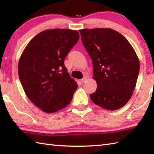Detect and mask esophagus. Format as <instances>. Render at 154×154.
<instances>
[{
  "label": "esophagus",
  "instance_id": "obj_1",
  "mask_svg": "<svg viewBox=\"0 0 154 154\" xmlns=\"http://www.w3.org/2000/svg\"><path fill=\"white\" fill-rule=\"evenodd\" d=\"M87 78L86 77H84L83 78V79L81 80V81L83 83H85V82H86V81H87Z\"/></svg>",
  "mask_w": 154,
  "mask_h": 154
}]
</instances>
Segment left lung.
I'll list each match as a JSON object with an SVG mask.
<instances>
[{"label":"left lung","instance_id":"left-lung-1","mask_svg":"<svg viewBox=\"0 0 154 154\" xmlns=\"http://www.w3.org/2000/svg\"><path fill=\"white\" fill-rule=\"evenodd\" d=\"M81 40L93 64L97 88L90 98L109 110L124 106L131 98L140 71L138 57L125 37L110 28L82 29Z\"/></svg>","mask_w":154,"mask_h":154}]
</instances>
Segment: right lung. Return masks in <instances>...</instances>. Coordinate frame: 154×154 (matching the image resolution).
I'll use <instances>...</instances> for the list:
<instances>
[{
    "mask_svg": "<svg viewBox=\"0 0 154 154\" xmlns=\"http://www.w3.org/2000/svg\"><path fill=\"white\" fill-rule=\"evenodd\" d=\"M79 39L77 30H46L32 38L22 52L18 67L22 86L32 103L45 112L64 109L73 99L77 84L64 60Z\"/></svg>",
    "mask_w": 154,
    "mask_h": 154,
    "instance_id": "add662e5",
    "label": "right lung"
}]
</instances>
